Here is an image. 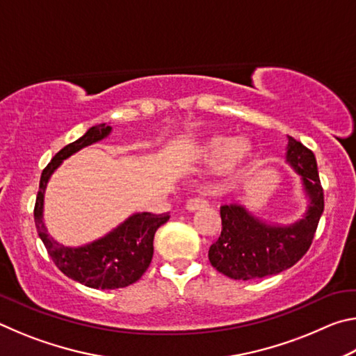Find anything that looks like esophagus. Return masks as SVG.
<instances>
[{
    "label": "esophagus",
    "mask_w": 356,
    "mask_h": 356,
    "mask_svg": "<svg viewBox=\"0 0 356 356\" xmlns=\"http://www.w3.org/2000/svg\"><path fill=\"white\" fill-rule=\"evenodd\" d=\"M202 207H207V201L204 200V197H191V200H188L185 204V209L188 210V212H196V210H200Z\"/></svg>",
    "instance_id": "obj_1"
}]
</instances>
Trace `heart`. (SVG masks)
Instances as JSON below:
<instances>
[{"instance_id": "b5f03b06", "label": "heart", "mask_w": 356, "mask_h": 356, "mask_svg": "<svg viewBox=\"0 0 356 356\" xmlns=\"http://www.w3.org/2000/svg\"><path fill=\"white\" fill-rule=\"evenodd\" d=\"M195 159L204 161H215V174L222 182L236 179L245 170L252 156V146L245 138H234L215 135L206 138L195 149Z\"/></svg>"}]
</instances>
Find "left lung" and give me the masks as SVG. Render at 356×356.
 I'll list each match as a JSON object with an SVG mask.
<instances>
[{"label": "left lung", "mask_w": 356, "mask_h": 356, "mask_svg": "<svg viewBox=\"0 0 356 356\" xmlns=\"http://www.w3.org/2000/svg\"><path fill=\"white\" fill-rule=\"evenodd\" d=\"M286 161L301 179L308 207L292 225L267 222L240 204L220 207L221 236L210 246L209 261L232 280H254L284 272L309 250L323 213V190L314 154L287 136Z\"/></svg>", "instance_id": "1"}]
</instances>
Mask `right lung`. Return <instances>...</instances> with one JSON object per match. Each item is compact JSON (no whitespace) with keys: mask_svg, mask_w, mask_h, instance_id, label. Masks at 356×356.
Segmentation results:
<instances>
[{"mask_svg":"<svg viewBox=\"0 0 356 356\" xmlns=\"http://www.w3.org/2000/svg\"><path fill=\"white\" fill-rule=\"evenodd\" d=\"M111 130L106 124L94 125L81 138L59 150L42 171L34 207L39 237L56 267L70 280L92 289H120L140 280L152 261L156 229L170 220L168 213L138 212L104 237L81 246H65L50 237L44 222V197L51 174L78 150L105 140Z\"/></svg>","mask_w":356,"mask_h":356,"instance_id":"1","label":"right lung"}]
</instances>
